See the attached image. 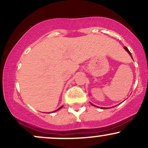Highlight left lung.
I'll return each instance as SVG.
<instances>
[{
	"instance_id": "8db88e82",
	"label": "left lung",
	"mask_w": 148,
	"mask_h": 148,
	"mask_svg": "<svg viewBox=\"0 0 148 148\" xmlns=\"http://www.w3.org/2000/svg\"><path fill=\"white\" fill-rule=\"evenodd\" d=\"M125 50H126V51H127V52H128V53H129V54H130V55L131 56H132V54H131V53H130V51H129V50H128V49H127L126 47H125ZM91 104H92V106H95V105H93V104H92V103H91Z\"/></svg>"
}]
</instances>
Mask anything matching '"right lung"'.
Masks as SVG:
<instances>
[{
    "instance_id": "1",
    "label": "right lung",
    "mask_w": 148,
    "mask_h": 148,
    "mask_svg": "<svg viewBox=\"0 0 148 148\" xmlns=\"http://www.w3.org/2000/svg\"><path fill=\"white\" fill-rule=\"evenodd\" d=\"M62 106H61V107H60V108H58V109H57V110H56V111H58V110L60 109V108H62Z\"/></svg>"
}]
</instances>
